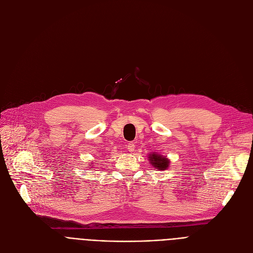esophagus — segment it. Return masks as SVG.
<instances>
[{
    "mask_svg": "<svg viewBox=\"0 0 253 253\" xmlns=\"http://www.w3.org/2000/svg\"><path fill=\"white\" fill-rule=\"evenodd\" d=\"M126 149H127V151L128 152H133L134 151V149H135V145H134V143L133 142H128L127 143V145H126Z\"/></svg>",
    "mask_w": 253,
    "mask_h": 253,
    "instance_id": "obj_1",
    "label": "esophagus"
}]
</instances>
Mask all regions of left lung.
Returning <instances> with one entry per match:
<instances>
[{
  "label": "left lung",
  "instance_id": "obj_1",
  "mask_svg": "<svg viewBox=\"0 0 253 253\" xmlns=\"http://www.w3.org/2000/svg\"><path fill=\"white\" fill-rule=\"evenodd\" d=\"M149 160L151 164L156 167L159 170H166L169 166V161L167 158H164L163 156L153 153L149 156Z\"/></svg>",
  "mask_w": 253,
  "mask_h": 253
}]
</instances>
